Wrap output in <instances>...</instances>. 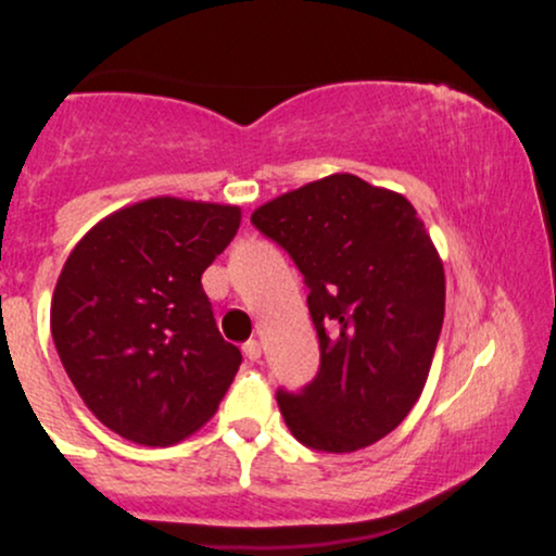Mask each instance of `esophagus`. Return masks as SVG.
Returning a JSON list of instances; mask_svg holds the SVG:
<instances>
[{"label":"esophagus","mask_w":556,"mask_h":556,"mask_svg":"<svg viewBox=\"0 0 556 556\" xmlns=\"http://www.w3.org/2000/svg\"><path fill=\"white\" fill-rule=\"evenodd\" d=\"M242 353H245L248 361H258L261 358V342L258 340H248L242 344Z\"/></svg>","instance_id":"1"}]
</instances>
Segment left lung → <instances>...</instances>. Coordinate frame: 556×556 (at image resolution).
<instances>
[{
  "instance_id": "1",
  "label": "left lung",
  "mask_w": 556,
  "mask_h": 556,
  "mask_svg": "<svg viewBox=\"0 0 556 556\" xmlns=\"http://www.w3.org/2000/svg\"><path fill=\"white\" fill-rule=\"evenodd\" d=\"M251 222L290 253L308 285L321 368L279 392L305 446H371L413 410L444 321V264L402 193L337 172L261 203Z\"/></svg>"
}]
</instances>
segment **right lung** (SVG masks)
<instances>
[{
  "label": "right lung",
  "instance_id": "right-lung-1",
  "mask_svg": "<svg viewBox=\"0 0 556 556\" xmlns=\"http://www.w3.org/2000/svg\"><path fill=\"white\" fill-rule=\"evenodd\" d=\"M232 203L156 195L117 208L73 248L52 295V337L80 400L143 446L188 439L240 368L201 274L238 235Z\"/></svg>",
  "mask_w": 556,
  "mask_h": 556
}]
</instances>
